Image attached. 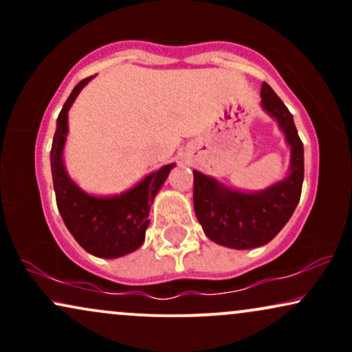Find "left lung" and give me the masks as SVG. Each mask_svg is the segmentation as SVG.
<instances>
[{"mask_svg": "<svg viewBox=\"0 0 352 352\" xmlns=\"http://www.w3.org/2000/svg\"><path fill=\"white\" fill-rule=\"evenodd\" d=\"M261 106L274 117L292 147L289 175L261 192L232 190L193 170V208L205 235L228 248L248 250L266 245L293 215L305 179V151L292 112L268 84L261 86Z\"/></svg>", "mask_w": 352, "mask_h": 352, "instance_id": "obj_1", "label": "left lung"}]
</instances>
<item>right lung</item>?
<instances>
[{"mask_svg":"<svg viewBox=\"0 0 352 352\" xmlns=\"http://www.w3.org/2000/svg\"><path fill=\"white\" fill-rule=\"evenodd\" d=\"M91 79L92 76L82 79L72 89L59 112L51 147L52 184L60 217L76 241L94 256L119 258L135 252L144 243L151 221V205L175 164L159 168L120 195L94 197L82 192L64 168L63 151L67 135V112L80 89Z\"/></svg>","mask_w":352,"mask_h":352,"instance_id":"right-lung-1","label":"right lung"}]
</instances>
